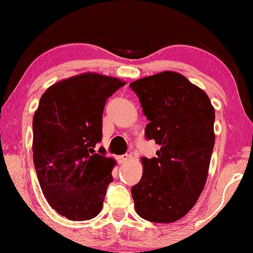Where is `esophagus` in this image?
<instances>
[{
    "label": "esophagus",
    "mask_w": 253,
    "mask_h": 253,
    "mask_svg": "<svg viewBox=\"0 0 253 253\" xmlns=\"http://www.w3.org/2000/svg\"><path fill=\"white\" fill-rule=\"evenodd\" d=\"M129 159H130L129 154H124V155H121V156L117 157V161L120 163H126Z\"/></svg>",
    "instance_id": "esophagus-1"
}]
</instances>
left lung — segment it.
Segmentation results:
<instances>
[{
	"label": "left lung",
	"instance_id": "left-lung-1",
	"mask_svg": "<svg viewBox=\"0 0 253 253\" xmlns=\"http://www.w3.org/2000/svg\"><path fill=\"white\" fill-rule=\"evenodd\" d=\"M149 121L145 138L160 145L143 157V174L131 194L141 218L173 222L197 204L214 147V109L209 96L182 74L166 71L130 84Z\"/></svg>",
	"mask_w": 253,
	"mask_h": 253
}]
</instances>
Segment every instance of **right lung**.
Instances as JSON below:
<instances>
[{
	"label": "right lung",
	"instance_id": "obj_1",
	"mask_svg": "<svg viewBox=\"0 0 253 253\" xmlns=\"http://www.w3.org/2000/svg\"><path fill=\"white\" fill-rule=\"evenodd\" d=\"M126 83L84 73L52 85L33 118V159L44 198L59 214L73 221L102 211L115 161L102 141L106 100Z\"/></svg>",
	"mask_w": 253,
	"mask_h": 253
}]
</instances>
